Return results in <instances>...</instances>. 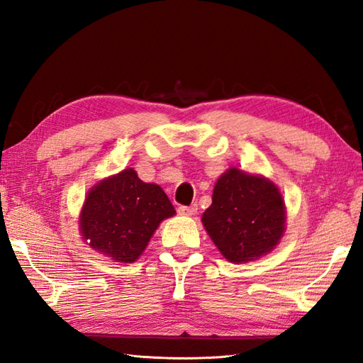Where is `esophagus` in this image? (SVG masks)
Here are the masks:
<instances>
[{"mask_svg":"<svg viewBox=\"0 0 363 363\" xmlns=\"http://www.w3.org/2000/svg\"><path fill=\"white\" fill-rule=\"evenodd\" d=\"M198 211V206L196 204H191V206H179L177 207V212L181 215H187V217H191V215H195Z\"/></svg>","mask_w":363,"mask_h":363,"instance_id":"esophagus-1","label":"esophagus"}]
</instances>
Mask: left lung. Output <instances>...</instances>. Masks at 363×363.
<instances>
[{
	"instance_id": "left-lung-1",
	"label": "left lung",
	"mask_w": 363,
	"mask_h": 363,
	"mask_svg": "<svg viewBox=\"0 0 363 363\" xmlns=\"http://www.w3.org/2000/svg\"><path fill=\"white\" fill-rule=\"evenodd\" d=\"M285 206L265 177L230 168L215 184L203 225L223 256L234 264L272 251L284 233Z\"/></svg>"
}]
</instances>
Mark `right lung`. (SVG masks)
<instances>
[{
	"label": "right lung",
	"mask_w": 363,
	"mask_h": 363,
	"mask_svg": "<svg viewBox=\"0 0 363 363\" xmlns=\"http://www.w3.org/2000/svg\"><path fill=\"white\" fill-rule=\"evenodd\" d=\"M174 213L164 190L138 179L128 168L89 191L81 212V234L104 256L133 264L160 221Z\"/></svg>",
	"instance_id": "obj_1"
}]
</instances>
